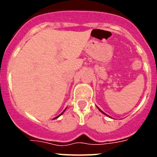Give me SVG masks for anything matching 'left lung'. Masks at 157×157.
Instances as JSON below:
<instances>
[{
	"label": "left lung",
	"mask_w": 157,
	"mask_h": 157,
	"mask_svg": "<svg viewBox=\"0 0 157 157\" xmlns=\"http://www.w3.org/2000/svg\"><path fill=\"white\" fill-rule=\"evenodd\" d=\"M98 109H99V110H100V111H101V112H102V113H104V114H105V115H106V114H105V112H102V111H101V109H99V108H98Z\"/></svg>",
	"instance_id": "left-lung-1"
}]
</instances>
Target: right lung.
<instances>
[{
  "label": "right lung",
  "mask_w": 157,
  "mask_h": 157,
  "mask_svg": "<svg viewBox=\"0 0 157 157\" xmlns=\"http://www.w3.org/2000/svg\"><path fill=\"white\" fill-rule=\"evenodd\" d=\"M63 112H64V111H63ZM63 112H62V113H60V114H59V116H56V118H58V117H59V116H60V115H62V114H63Z\"/></svg>",
  "instance_id": "1"
}]
</instances>
